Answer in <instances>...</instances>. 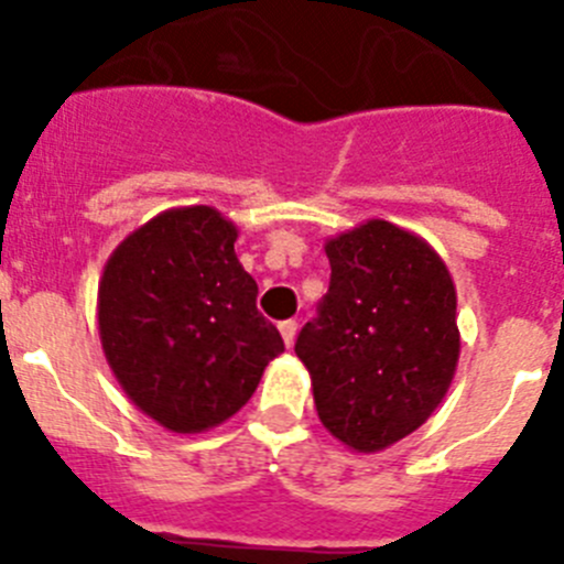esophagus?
Listing matches in <instances>:
<instances>
[{"label": "esophagus", "mask_w": 564, "mask_h": 564, "mask_svg": "<svg viewBox=\"0 0 564 564\" xmlns=\"http://www.w3.org/2000/svg\"><path fill=\"white\" fill-rule=\"evenodd\" d=\"M296 330H299V325H296V322H293V318H285V322H279V333H282V338H285L288 347H291L293 338H296Z\"/></svg>", "instance_id": "obj_1"}]
</instances>
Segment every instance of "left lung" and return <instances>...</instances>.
Masks as SVG:
<instances>
[{
	"mask_svg": "<svg viewBox=\"0 0 564 564\" xmlns=\"http://www.w3.org/2000/svg\"><path fill=\"white\" fill-rule=\"evenodd\" d=\"M330 288L296 338L327 430L358 452L387 449L435 412L460 330L452 276L421 237L370 220L327 242Z\"/></svg>",
	"mask_w": 564,
	"mask_h": 564,
	"instance_id": "1",
	"label": "left lung"
}]
</instances>
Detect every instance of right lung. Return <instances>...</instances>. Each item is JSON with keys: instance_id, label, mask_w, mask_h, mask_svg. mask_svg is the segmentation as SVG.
<instances>
[{"instance_id": "add662e5", "label": "right lung", "mask_w": 564, "mask_h": 564, "mask_svg": "<svg viewBox=\"0 0 564 564\" xmlns=\"http://www.w3.org/2000/svg\"><path fill=\"white\" fill-rule=\"evenodd\" d=\"M237 228L208 206L158 214L115 248L98 288V330L115 378L172 432L231 417L285 350L257 311Z\"/></svg>"}]
</instances>
